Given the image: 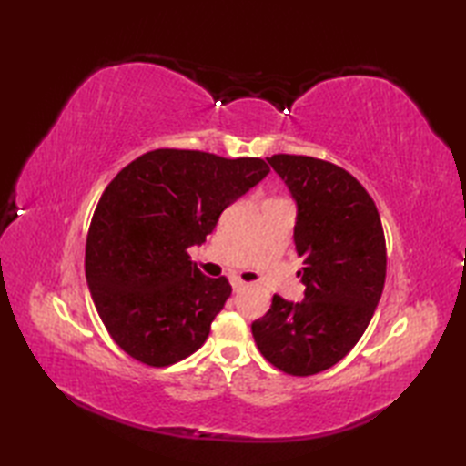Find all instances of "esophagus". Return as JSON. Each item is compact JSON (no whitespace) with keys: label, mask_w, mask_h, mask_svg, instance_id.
Returning a JSON list of instances; mask_svg holds the SVG:
<instances>
[{"label":"esophagus","mask_w":466,"mask_h":466,"mask_svg":"<svg viewBox=\"0 0 466 466\" xmlns=\"http://www.w3.org/2000/svg\"><path fill=\"white\" fill-rule=\"evenodd\" d=\"M232 289H234V292H242V290L248 289V284H246L240 279H232Z\"/></svg>","instance_id":"1"}]
</instances>
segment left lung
Wrapping results in <instances>:
<instances>
[{
	"label": "left lung",
	"mask_w": 466,
	"mask_h": 466,
	"mask_svg": "<svg viewBox=\"0 0 466 466\" xmlns=\"http://www.w3.org/2000/svg\"><path fill=\"white\" fill-rule=\"evenodd\" d=\"M268 164L299 208L294 244L306 290L302 302L274 294L252 336L276 369L310 376L340 362L369 326L386 279L384 230L370 194L340 166L292 154Z\"/></svg>",
	"instance_id": "obj_1"
}]
</instances>
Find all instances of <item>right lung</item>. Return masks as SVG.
I'll return each mask as SVG.
<instances>
[{"instance_id": "add662e5", "label": "right lung", "mask_w": 466, "mask_h": 466, "mask_svg": "<svg viewBox=\"0 0 466 466\" xmlns=\"http://www.w3.org/2000/svg\"><path fill=\"white\" fill-rule=\"evenodd\" d=\"M270 172L260 157L146 152L107 184L86 240V280L114 342L147 366L194 354L232 286L208 279L187 248Z\"/></svg>"}]
</instances>
